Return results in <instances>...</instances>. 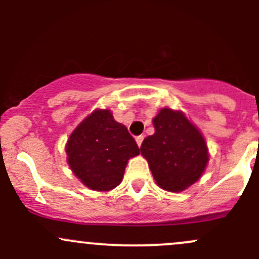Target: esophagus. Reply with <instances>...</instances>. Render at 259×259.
Returning a JSON list of instances; mask_svg holds the SVG:
<instances>
[{"label":"esophagus","mask_w":259,"mask_h":259,"mask_svg":"<svg viewBox=\"0 0 259 259\" xmlns=\"http://www.w3.org/2000/svg\"><path fill=\"white\" fill-rule=\"evenodd\" d=\"M135 140H137V144L140 146V145H142L143 140H144V135H139V137L135 138Z\"/></svg>","instance_id":"34e87169"}]
</instances>
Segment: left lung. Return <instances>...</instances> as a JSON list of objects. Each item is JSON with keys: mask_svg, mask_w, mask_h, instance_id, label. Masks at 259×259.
Listing matches in <instances>:
<instances>
[{"mask_svg": "<svg viewBox=\"0 0 259 259\" xmlns=\"http://www.w3.org/2000/svg\"><path fill=\"white\" fill-rule=\"evenodd\" d=\"M155 133L140 146L156 184L182 192L194 184L208 163V149L199 130L180 111L161 109L153 120Z\"/></svg>", "mask_w": 259, "mask_h": 259, "instance_id": "8db88e82", "label": "left lung"}]
</instances>
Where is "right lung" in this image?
Listing matches in <instances>:
<instances>
[{"label": "right lung", "mask_w": 259, "mask_h": 259, "mask_svg": "<svg viewBox=\"0 0 259 259\" xmlns=\"http://www.w3.org/2000/svg\"><path fill=\"white\" fill-rule=\"evenodd\" d=\"M66 154L70 168L86 187L108 192L120 184L139 146L110 111L95 110L70 135Z\"/></svg>", "instance_id": "obj_1"}]
</instances>
